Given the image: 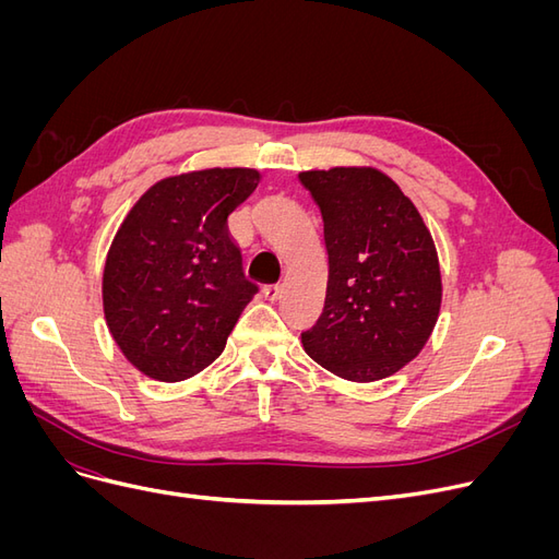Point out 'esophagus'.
<instances>
[{
	"label": "esophagus",
	"mask_w": 559,
	"mask_h": 559,
	"mask_svg": "<svg viewBox=\"0 0 559 559\" xmlns=\"http://www.w3.org/2000/svg\"><path fill=\"white\" fill-rule=\"evenodd\" d=\"M263 296L267 300H277L282 296V284H265L263 286Z\"/></svg>",
	"instance_id": "34e87169"
}]
</instances>
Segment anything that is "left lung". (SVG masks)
Wrapping results in <instances>:
<instances>
[{
	"label": "left lung",
	"instance_id": "1",
	"mask_svg": "<svg viewBox=\"0 0 559 559\" xmlns=\"http://www.w3.org/2000/svg\"><path fill=\"white\" fill-rule=\"evenodd\" d=\"M324 218V312L302 347L333 376L376 382L413 361L441 312L443 284L425 218L376 167L298 175Z\"/></svg>",
	"mask_w": 559,
	"mask_h": 559
}]
</instances>
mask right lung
<instances>
[{
    "label": "right lung",
    "instance_id": "add662e5",
    "mask_svg": "<svg viewBox=\"0 0 559 559\" xmlns=\"http://www.w3.org/2000/svg\"><path fill=\"white\" fill-rule=\"evenodd\" d=\"M251 167H210L156 181L109 247L103 306L109 333L140 373L179 382L224 352L259 292L242 273L228 216L257 191Z\"/></svg>",
    "mask_w": 559,
    "mask_h": 559
}]
</instances>
